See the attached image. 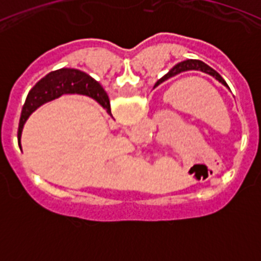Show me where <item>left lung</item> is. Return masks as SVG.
I'll use <instances>...</instances> for the list:
<instances>
[{"mask_svg":"<svg viewBox=\"0 0 261 261\" xmlns=\"http://www.w3.org/2000/svg\"><path fill=\"white\" fill-rule=\"evenodd\" d=\"M176 67L178 68L177 69L176 68ZM175 68L177 70L174 71V74H176V73H180V71H184V70H201V71H204V73H208V74L213 75V77L216 78V80L220 81L221 84L225 85L226 87H229V86H227V84H226V82H225V80H223V78L221 77V75L218 74V73H217L216 70H214V69H212L211 66L206 65L205 62L200 61V60H187V61L180 62L179 65L175 66V68L172 69V70H174ZM172 70L168 71V73L165 75V77L161 78V80H159L158 82H156V84H155V86H156V85H159V84H162L163 81L167 80L168 77H171V75H172Z\"/></svg>","mask_w":261,"mask_h":261,"instance_id":"left-lung-1","label":"left lung"}]
</instances>
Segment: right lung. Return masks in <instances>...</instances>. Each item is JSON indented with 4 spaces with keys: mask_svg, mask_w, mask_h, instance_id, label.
<instances>
[{
    "mask_svg": "<svg viewBox=\"0 0 261 261\" xmlns=\"http://www.w3.org/2000/svg\"><path fill=\"white\" fill-rule=\"evenodd\" d=\"M62 94H82L94 98L105 110L111 115L110 99L102 86L94 78L84 71L77 69H59L50 71L49 74L41 78L35 86L32 87L23 106L22 115L18 128V142L20 144L23 125L27 121L30 115L39 107L49 102L52 99L59 98ZM20 147V146H19Z\"/></svg>",
    "mask_w": 261,
    "mask_h": 261,
    "instance_id": "1",
    "label": "right lung"
}]
</instances>
